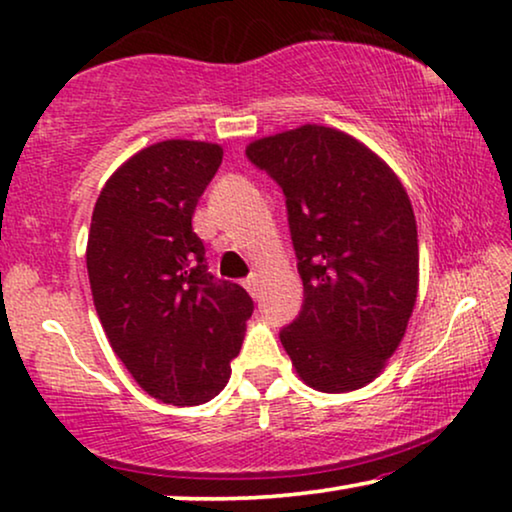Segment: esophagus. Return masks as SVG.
Instances as JSON below:
<instances>
[{
    "instance_id": "esophagus-1",
    "label": "esophagus",
    "mask_w": 512,
    "mask_h": 512,
    "mask_svg": "<svg viewBox=\"0 0 512 512\" xmlns=\"http://www.w3.org/2000/svg\"><path fill=\"white\" fill-rule=\"evenodd\" d=\"M258 282H261V279H258V275H256V272H251V275L247 277V279H244V289H247L249 293H251V296H254V298H258V286H261V284H258Z\"/></svg>"
}]
</instances>
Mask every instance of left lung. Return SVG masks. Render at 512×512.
Wrapping results in <instances>:
<instances>
[{"mask_svg":"<svg viewBox=\"0 0 512 512\" xmlns=\"http://www.w3.org/2000/svg\"><path fill=\"white\" fill-rule=\"evenodd\" d=\"M286 198L303 307L279 331L298 375L319 391L366 387L403 340L417 300L410 198L387 163L324 125L247 146Z\"/></svg>","mask_w":512,"mask_h":512,"instance_id":"left-lung-1","label":"left lung"}]
</instances>
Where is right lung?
Wrapping results in <instances>:
<instances>
[{
  "label": "right lung",
  "mask_w": 512,
  "mask_h": 512,
  "mask_svg": "<svg viewBox=\"0 0 512 512\" xmlns=\"http://www.w3.org/2000/svg\"><path fill=\"white\" fill-rule=\"evenodd\" d=\"M221 146L167 139L139 151L104 184L86 265L95 310L118 359L146 394L200 405L226 387L254 300L216 279L193 212Z\"/></svg>",
  "instance_id": "add662e5"
}]
</instances>
